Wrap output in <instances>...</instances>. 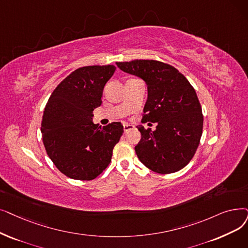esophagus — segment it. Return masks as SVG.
<instances>
[{"label":"esophagus","instance_id":"obj_1","mask_svg":"<svg viewBox=\"0 0 248 248\" xmlns=\"http://www.w3.org/2000/svg\"><path fill=\"white\" fill-rule=\"evenodd\" d=\"M135 126L133 125V124H124V133H126L127 131H130V130H133Z\"/></svg>","mask_w":248,"mask_h":248}]
</instances>
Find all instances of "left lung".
Wrapping results in <instances>:
<instances>
[{"instance_id":"1","label":"left lung","mask_w":248,"mask_h":248,"mask_svg":"<svg viewBox=\"0 0 248 248\" xmlns=\"http://www.w3.org/2000/svg\"><path fill=\"white\" fill-rule=\"evenodd\" d=\"M116 64L146 82L148 99L142 123H157L155 131L137 126L142 135L135 147L140 161L160 174L186 167L202 133L203 116L196 90L177 69L162 62L135 60Z\"/></svg>"}]
</instances>
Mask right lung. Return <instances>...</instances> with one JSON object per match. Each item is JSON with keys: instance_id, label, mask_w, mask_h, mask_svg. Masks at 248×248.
Instances as JSON below:
<instances>
[{"instance_id": "1", "label": "right lung", "mask_w": 248, "mask_h": 248, "mask_svg": "<svg viewBox=\"0 0 248 248\" xmlns=\"http://www.w3.org/2000/svg\"><path fill=\"white\" fill-rule=\"evenodd\" d=\"M115 71L113 64L82 67L53 90L41 122L46 153L66 176L92 180L108 166L114 146L124 133L121 123L105 126L92 123L101 105L103 88Z\"/></svg>"}]
</instances>
